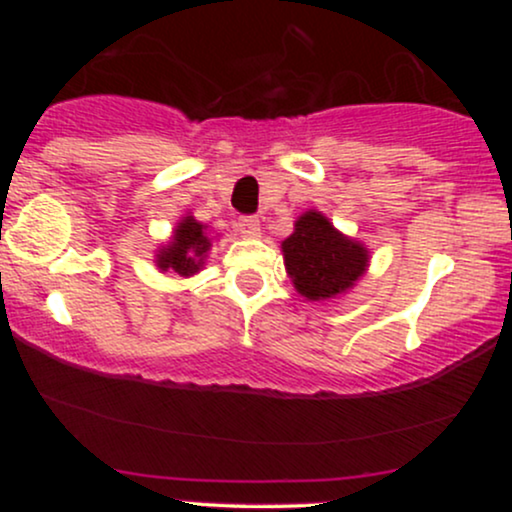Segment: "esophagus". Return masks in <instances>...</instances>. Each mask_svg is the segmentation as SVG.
I'll return each instance as SVG.
<instances>
[{"instance_id": "obj_1", "label": "esophagus", "mask_w": 512, "mask_h": 512, "mask_svg": "<svg viewBox=\"0 0 512 512\" xmlns=\"http://www.w3.org/2000/svg\"><path fill=\"white\" fill-rule=\"evenodd\" d=\"M238 228L243 236H257L260 233V219L257 216H240Z\"/></svg>"}]
</instances>
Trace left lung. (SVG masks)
I'll list each match as a JSON object with an SVG mask.
<instances>
[{
  "mask_svg": "<svg viewBox=\"0 0 512 512\" xmlns=\"http://www.w3.org/2000/svg\"><path fill=\"white\" fill-rule=\"evenodd\" d=\"M281 250L298 293L310 301H327L351 289L368 264L366 248L342 236L317 211H305Z\"/></svg>",
  "mask_w": 512,
  "mask_h": 512,
  "instance_id": "left-lung-1",
  "label": "left lung"
}]
</instances>
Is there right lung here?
I'll return each instance as SVG.
<instances>
[{
	"label": "right lung",
	"instance_id": "obj_1",
	"mask_svg": "<svg viewBox=\"0 0 512 512\" xmlns=\"http://www.w3.org/2000/svg\"><path fill=\"white\" fill-rule=\"evenodd\" d=\"M209 245L211 243L207 233H204L202 223H197L192 216H187V219H182L180 226L175 228L173 240H170L168 248L161 250L156 262L163 272L173 269V272H178L180 276H190L199 272Z\"/></svg>",
	"mask_w": 512,
	"mask_h": 512
}]
</instances>
